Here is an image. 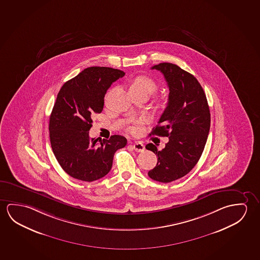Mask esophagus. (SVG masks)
Listing matches in <instances>:
<instances>
[{
	"instance_id": "obj_1",
	"label": "esophagus",
	"mask_w": 260,
	"mask_h": 260,
	"mask_svg": "<svg viewBox=\"0 0 260 260\" xmlns=\"http://www.w3.org/2000/svg\"><path fill=\"white\" fill-rule=\"evenodd\" d=\"M133 148L137 153H142V152H144L145 147H144V144H142V143L139 142V143H136V144H133Z\"/></svg>"
}]
</instances>
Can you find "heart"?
Listing matches in <instances>:
<instances>
[{
  "label": "heart",
  "instance_id": "1",
  "mask_svg": "<svg viewBox=\"0 0 260 260\" xmlns=\"http://www.w3.org/2000/svg\"><path fill=\"white\" fill-rule=\"evenodd\" d=\"M158 89L156 83L148 77L139 76L132 80L130 84V90L141 91L145 92L148 95L154 93Z\"/></svg>",
  "mask_w": 260,
  "mask_h": 260
}]
</instances>
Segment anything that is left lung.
<instances>
[{"mask_svg": "<svg viewBox=\"0 0 260 260\" xmlns=\"http://www.w3.org/2000/svg\"><path fill=\"white\" fill-rule=\"evenodd\" d=\"M152 70L161 71L169 87L168 103L150 136H167L169 142L159 151L153 144L145 148L158 157L149 177L171 182L190 173L202 156L210 132V113L201 84L173 63H160Z\"/></svg>", "mask_w": 260, "mask_h": 260, "instance_id": "1", "label": "left lung"}]
</instances>
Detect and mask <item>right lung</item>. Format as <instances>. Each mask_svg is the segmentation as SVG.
<instances>
[{
	"mask_svg": "<svg viewBox=\"0 0 260 260\" xmlns=\"http://www.w3.org/2000/svg\"><path fill=\"white\" fill-rule=\"evenodd\" d=\"M122 70L90 67L67 81L58 92L50 114V139L57 161L70 176L93 181L111 170L114 154L127 143L115 135L109 140L90 138L93 116L100 114L112 83L124 77Z\"/></svg>",
	"mask_w": 260,
	"mask_h": 260,
	"instance_id": "obj_1",
	"label": "right lung"
}]
</instances>
